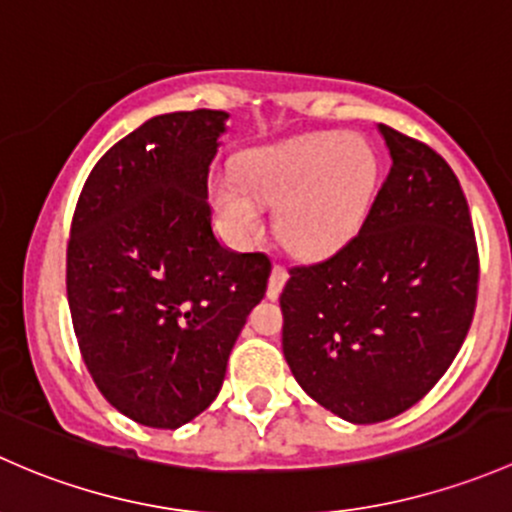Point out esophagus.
Wrapping results in <instances>:
<instances>
[{"mask_svg":"<svg viewBox=\"0 0 512 512\" xmlns=\"http://www.w3.org/2000/svg\"><path fill=\"white\" fill-rule=\"evenodd\" d=\"M288 281V271L283 266H273L271 268V278H268V288H266V295L271 300H276L278 295H281L283 286H286Z\"/></svg>","mask_w":512,"mask_h":512,"instance_id":"obj_1","label":"esophagus"}]
</instances>
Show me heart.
<instances>
[{
    "label": "heart",
    "instance_id": "heart-1",
    "mask_svg": "<svg viewBox=\"0 0 512 512\" xmlns=\"http://www.w3.org/2000/svg\"><path fill=\"white\" fill-rule=\"evenodd\" d=\"M374 172L365 142L310 133L246 152L241 182L219 175L212 197L221 219L241 236L263 229L261 204H281L283 244L298 256H325L347 244L365 221Z\"/></svg>",
    "mask_w": 512,
    "mask_h": 512
}]
</instances>
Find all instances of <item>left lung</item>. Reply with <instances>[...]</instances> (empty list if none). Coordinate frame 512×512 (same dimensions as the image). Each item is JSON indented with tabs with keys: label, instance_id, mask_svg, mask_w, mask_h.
I'll list each match as a JSON object with an SVG mask.
<instances>
[{
	"label": "left lung",
	"instance_id": "left-lung-1",
	"mask_svg": "<svg viewBox=\"0 0 512 512\" xmlns=\"http://www.w3.org/2000/svg\"><path fill=\"white\" fill-rule=\"evenodd\" d=\"M392 167L362 229L291 268L283 355L310 399L350 424L414 407L449 370L473 320L478 251L456 175L424 142L377 125Z\"/></svg>",
	"mask_w": 512,
	"mask_h": 512
}]
</instances>
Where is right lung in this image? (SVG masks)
<instances>
[{
  "mask_svg": "<svg viewBox=\"0 0 512 512\" xmlns=\"http://www.w3.org/2000/svg\"><path fill=\"white\" fill-rule=\"evenodd\" d=\"M229 113L150 118L98 160L66 254L73 330L103 397L152 429L217 399L231 347L266 293L271 261L212 229L209 167Z\"/></svg>",
  "mask_w": 512,
  "mask_h": 512,
  "instance_id": "1",
  "label": "right lung"
}]
</instances>
